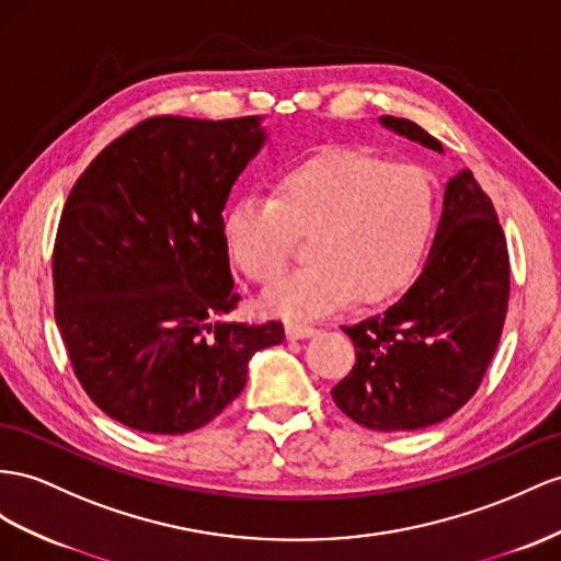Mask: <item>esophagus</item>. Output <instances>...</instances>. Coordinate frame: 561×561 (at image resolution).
Segmentation results:
<instances>
[{"label": "esophagus", "mask_w": 561, "mask_h": 561, "mask_svg": "<svg viewBox=\"0 0 561 561\" xmlns=\"http://www.w3.org/2000/svg\"><path fill=\"white\" fill-rule=\"evenodd\" d=\"M318 334V329L304 324V322H286V339L298 341V339H308Z\"/></svg>", "instance_id": "34e87169"}]
</instances>
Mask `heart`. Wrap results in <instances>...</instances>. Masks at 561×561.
Here are the masks:
<instances>
[{"mask_svg":"<svg viewBox=\"0 0 561 561\" xmlns=\"http://www.w3.org/2000/svg\"><path fill=\"white\" fill-rule=\"evenodd\" d=\"M436 194L417 165L360 149L329 147L286 168L275 198L247 194L227 208L222 232L234 265L255 284L277 279L310 237L312 261L265 291L286 318H320L357 296L398 294L434 234Z\"/></svg>","mask_w":561,"mask_h":561,"instance_id":"obj_1","label":"heart"}]
</instances>
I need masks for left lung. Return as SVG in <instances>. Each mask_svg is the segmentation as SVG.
I'll use <instances>...</instances> for the list:
<instances>
[{"mask_svg":"<svg viewBox=\"0 0 561 561\" xmlns=\"http://www.w3.org/2000/svg\"><path fill=\"white\" fill-rule=\"evenodd\" d=\"M391 133L443 153L417 123L381 116ZM510 300L507 241L493 201L459 170L445 184L426 263L391 308L343 327L355 367L332 398L357 424L414 431L448 420L477 393L491 365Z\"/></svg>","mask_w":561,"mask_h":561,"instance_id":"left-lung-1","label":"left lung"}]
</instances>
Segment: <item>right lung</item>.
<instances>
[{"mask_svg": "<svg viewBox=\"0 0 561 561\" xmlns=\"http://www.w3.org/2000/svg\"><path fill=\"white\" fill-rule=\"evenodd\" d=\"M261 116H156L99 153L61 213L54 318L82 389L144 434H186L232 403L282 322H227L239 304L222 232Z\"/></svg>", "mask_w": 561, "mask_h": 561, "instance_id": "obj_1", "label": "right lung"}]
</instances>
